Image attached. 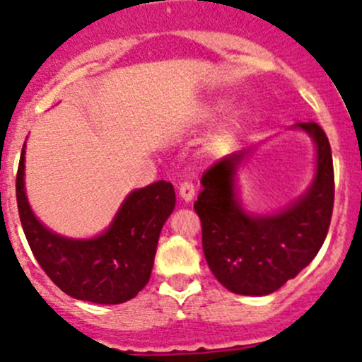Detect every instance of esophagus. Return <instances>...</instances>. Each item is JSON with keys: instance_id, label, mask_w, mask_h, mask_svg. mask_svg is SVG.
<instances>
[{"instance_id": "1", "label": "esophagus", "mask_w": 362, "mask_h": 362, "mask_svg": "<svg viewBox=\"0 0 362 362\" xmlns=\"http://www.w3.org/2000/svg\"><path fill=\"white\" fill-rule=\"evenodd\" d=\"M180 197L185 202H192L194 197V186L192 181H185L180 185Z\"/></svg>"}]
</instances>
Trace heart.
<instances>
[{
	"mask_svg": "<svg viewBox=\"0 0 362 362\" xmlns=\"http://www.w3.org/2000/svg\"><path fill=\"white\" fill-rule=\"evenodd\" d=\"M227 140V136H222V141H226Z\"/></svg>",
	"mask_w": 362,
	"mask_h": 362,
	"instance_id": "b5f03b06",
	"label": "heart"
}]
</instances>
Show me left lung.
Wrapping results in <instances>:
<instances>
[{
    "instance_id": "8db88e82",
    "label": "left lung",
    "mask_w": 362,
    "mask_h": 362,
    "mask_svg": "<svg viewBox=\"0 0 362 362\" xmlns=\"http://www.w3.org/2000/svg\"><path fill=\"white\" fill-rule=\"evenodd\" d=\"M316 144V174L306 194L272 215L247 214L235 198L234 177L251 148L222 157L203 173L194 202L202 245L215 279L230 292L267 296L311 263L327 238L334 210V160L316 123H296Z\"/></svg>"
}]
</instances>
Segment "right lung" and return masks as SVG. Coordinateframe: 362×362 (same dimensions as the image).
I'll use <instances>...</instances> for the list:
<instances>
[{"instance_id": "1", "label": "right lung", "mask_w": 362, "mask_h": 362, "mask_svg": "<svg viewBox=\"0 0 362 362\" xmlns=\"http://www.w3.org/2000/svg\"><path fill=\"white\" fill-rule=\"evenodd\" d=\"M23 170L25 144L17 173L18 215L28 246L47 277L80 301L121 304L135 298L147 286L162 226L176 205L174 186L157 181L135 189L104 234L70 239L35 218L27 202Z\"/></svg>"}]
</instances>
